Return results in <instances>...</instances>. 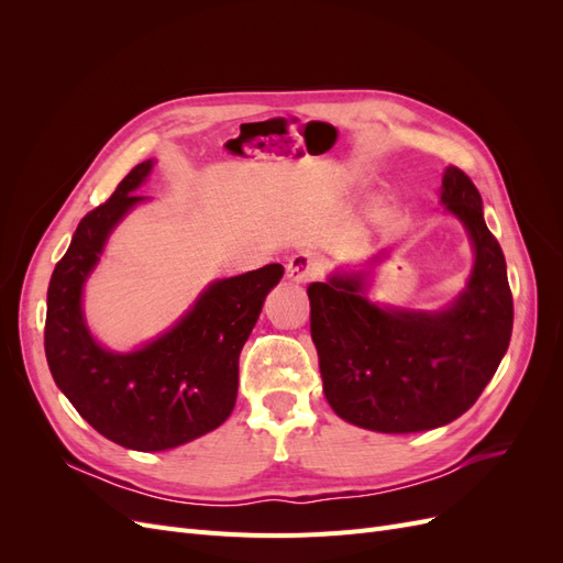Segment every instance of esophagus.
<instances>
[{
    "label": "esophagus",
    "mask_w": 563,
    "mask_h": 563,
    "mask_svg": "<svg viewBox=\"0 0 563 563\" xmlns=\"http://www.w3.org/2000/svg\"><path fill=\"white\" fill-rule=\"evenodd\" d=\"M321 272V263L314 258L312 253H296L288 258V265H286V277L291 279L294 284H308L310 279H314Z\"/></svg>",
    "instance_id": "34e87169"
}]
</instances>
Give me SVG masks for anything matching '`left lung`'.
I'll use <instances>...</instances> for the list:
<instances>
[{
    "instance_id": "obj_1",
    "label": "left lung",
    "mask_w": 563,
    "mask_h": 563,
    "mask_svg": "<svg viewBox=\"0 0 563 563\" xmlns=\"http://www.w3.org/2000/svg\"><path fill=\"white\" fill-rule=\"evenodd\" d=\"M441 203L463 223L474 249L467 286L446 308L368 300L371 269H335L308 286L323 395L356 428L408 434L449 424L479 399L512 338L505 255L486 228L479 190L457 166L444 172Z\"/></svg>"
}]
</instances>
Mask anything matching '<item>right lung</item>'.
<instances>
[{
    "label": "right lung",
    "mask_w": 563,
    "mask_h": 563,
    "mask_svg": "<svg viewBox=\"0 0 563 563\" xmlns=\"http://www.w3.org/2000/svg\"><path fill=\"white\" fill-rule=\"evenodd\" d=\"M155 159L131 168L114 195L77 225L46 294L44 350L58 389L96 432L133 451H166L223 424L236 401L240 354L279 263L211 282L172 329L133 352L106 350L84 319V284L108 236L133 207Z\"/></svg>",
    "instance_id": "add662e5"
}]
</instances>
